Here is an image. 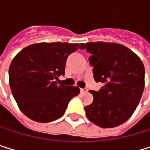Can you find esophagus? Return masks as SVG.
<instances>
[{"instance_id": "1", "label": "esophagus", "mask_w": 150, "mask_h": 150, "mask_svg": "<svg viewBox=\"0 0 150 150\" xmlns=\"http://www.w3.org/2000/svg\"><path fill=\"white\" fill-rule=\"evenodd\" d=\"M87 88H80V92L81 93H84V92H87Z\"/></svg>"}]
</instances>
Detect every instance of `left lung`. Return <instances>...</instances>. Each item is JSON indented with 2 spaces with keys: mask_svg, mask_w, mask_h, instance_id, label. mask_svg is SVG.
<instances>
[{
  "mask_svg": "<svg viewBox=\"0 0 150 150\" xmlns=\"http://www.w3.org/2000/svg\"><path fill=\"white\" fill-rule=\"evenodd\" d=\"M86 50L93 66V77L103 83L84 107L89 120L102 128L125 122L140 101L145 86V68L141 59L127 47L114 42H88Z\"/></svg>",
  "mask_w": 150,
  "mask_h": 150,
  "instance_id": "obj_1",
  "label": "left lung"
}]
</instances>
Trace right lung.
I'll return each instance as SVG.
<instances>
[{
    "mask_svg": "<svg viewBox=\"0 0 150 150\" xmlns=\"http://www.w3.org/2000/svg\"><path fill=\"white\" fill-rule=\"evenodd\" d=\"M83 43H36L17 54L9 68L11 90L20 110L38 122H50L65 113L68 103L80 90L60 84L67 57Z\"/></svg>",
    "mask_w": 150,
    "mask_h": 150,
    "instance_id": "obj_1",
    "label": "right lung"
}]
</instances>
